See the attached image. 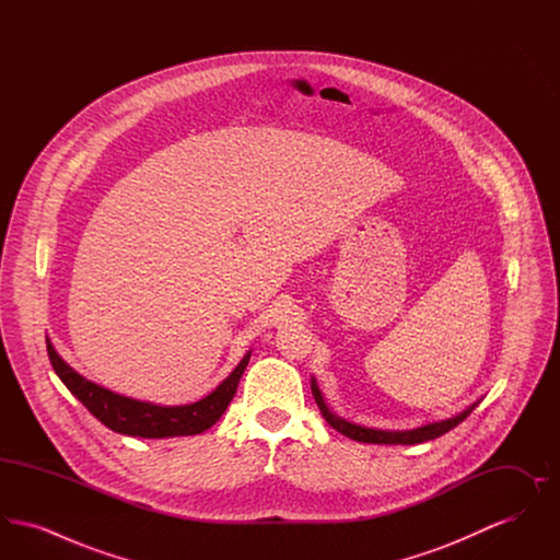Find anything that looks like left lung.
Listing matches in <instances>:
<instances>
[{
    "mask_svg": "<svg viewBox=\"0 0 560 560\" xmlns=\"http://www.w3.org/2000/svg\"><path fill=\"white\" fill-rule=\"evenodd\" d=\"M311 388H313V397H315L317 405H319L320 413H323V418L327 420L329 427L336 428L338 432H342L345 436L352 439V441H359V443H375V445H416V443H424V441L439 439V436H443L445 432H450L452 428L462 424V422L475 411V407H477V402H475L472 407H468L466 411H462L459 416H455L452 420H445V422H434V424L416 428V430L388 432V430H373V428L357 427V424H350V422H345V420L336 418V416L327 409L325 400L320 397L319 386H317L315 380H313Z\"/></svg>",
    "mask_w": 560,
    "mask_h": 560,
    "instance_id": "1",
    "label": "left lung"
}]
</instances>
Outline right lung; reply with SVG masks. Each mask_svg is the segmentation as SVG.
Wrapping results in <instances>:
<instances>
[{
  "instance_id": "obj_1",
  "label": "right lung",
  "mask_w": 560,
  "mask_h": 560,
  "mask_svg": "<svg viewBox=\"0 0 560 560\" xmlns=\"http://www.w3.org/2000/svg\"><path fill=\"white\" fill-rule=\"evenodd\" d=\"M46 342H48V357H50L54 372L62 380V384L85 405V409L110 430L128 436H142V439L188 436V434H199L212 428L235 397L241 375L249 361V352H247L240 365L235 368V372L231 373L206 399L197 400L192 405H183V407H160V405L115 395L107 388H101L98 384H92L58 357L50 340Z\"/></svg>"
}]
</instances>
